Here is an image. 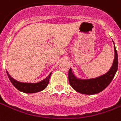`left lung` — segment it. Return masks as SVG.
<instances>
[{
  "label": "left lung",
  "mask_w": 121,
  "mask_h": 121,
  "mask_svg": "<svg viewBox=\"0 0 121 121\" xmlns=\"http://www.w3.org/2000/svg\"><path fill=\"white\" fill-rule=\"evenodd\" d=\"M115 58L111 69L107 73L95 79L89 80H79L74 76L70 69L69 71V81L73 89L80 93L85 95H95L105 89L116 75L118 69V56L114 45Z\"/></svg>",
  "instance_id": "1"
}]
</instances>
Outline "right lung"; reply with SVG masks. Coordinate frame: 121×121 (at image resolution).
<instances>
[{
	"label": "right lung",
	"mask_w": 121,
	"mask_h": 121,
	"mask_svg": "<svg viewBox=\"0 0 121 121\" xmlns=\"http://www.w3.org/2000/svg\"><path fill=\"white\" fill-rule=\"evenodd\" d=\"M7 76L9 77V80L11 82V83L13 84V86L18 89L19 91H22L23 93H37L39 91H42L46 88L49 84V78L51 75L52 72L50 73V74L48 76V77H46V79L38 83H22L18 81H16L14 79H13L9 74L7 72Z\"/></svg>",
	"instance_id": "1"
}]
</instances>
